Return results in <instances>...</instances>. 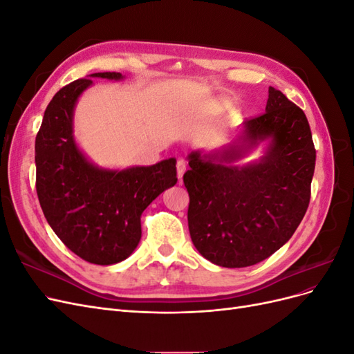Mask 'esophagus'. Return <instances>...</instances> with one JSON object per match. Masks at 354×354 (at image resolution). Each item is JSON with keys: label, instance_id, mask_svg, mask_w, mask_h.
<instances>
[{"label": "esophagus", "instance_id": "34e87169", "mask_svg": "<svg viewBox=\"0 0 354 354\" xmlns=\"http://www.w3.org/2000/svg\"><path fill=\"white\" fill-rule=\"evenodd\" d=\"M176 167H177V177H178V181H181V178H183L185 171H186V162H185L183 159H178Z\"/></svg>", "mask_w": 354, "mask_h": 354}]
</instances>
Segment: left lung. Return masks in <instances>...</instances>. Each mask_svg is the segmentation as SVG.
<instances>
[{
	"instance_id": "8db88e82",
	"label": "left lung",
	"mask_w": 354,
	"mask_h": 354,
	"mask_svg": "<svg viewBox=\"0 0 354 354\" xmlns=\"http://www.w3.org/2000/svg\"><path fill=\"white\" fill-rule=\"evenodd\" d=\"M241 146L189 155L190 238L211 263L236 269L260 263L285 245L310 202L316 149L304 112L269 87L266 112L243 122ZM270 138L268 153L243 167L227 164Z\"/></svg>"
}]
</instances>
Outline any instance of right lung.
<instances>
[{
  "instance_id": "right-lung-1",
  "label": "right lung",
  "mask_w": 354,
  "mask_h": 354,
  "mask_svg": "<svg viewBox=\"0 0 354 354\" xmlns=\"http://www.w3.org/2000/svg\"><path fill=\"white\" fill-rule=\"evenodd\" d=\"M90 78L122 80L120 72ZM81 78L60 88L48 103L35 138L37 194L59 239L91 264L125 260L142 238V212L177 183L176 159L121 171L93 165L72 134L73 108L93 84Z\"/></svg>"
}]
</instances>
